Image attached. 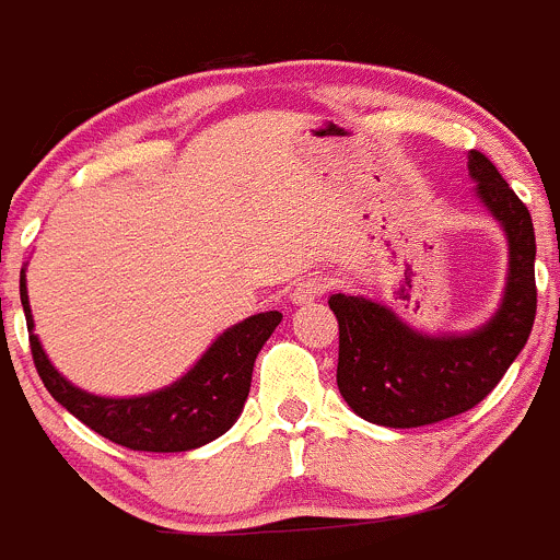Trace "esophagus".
<instances>
[{
    "label": "esophagus",
    "instance_id": "obj_1",
    "mask_svg": "<svg viewBox=\"0 0 560 560\" xmlns=\"http://www.w3.org/2000/svg\"><path fill=\"white\" fill-rule=\"evenodd\" d=\"M328 287H330L328 279H323V276H306V279H301L295 287H292V301L312 303L314 298L325 295Z\"/></svg>",
    "mask_w": 560,
    "mask_h": 560
}]
</instances>
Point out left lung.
I'll use <instances>...</instances> for the list:
<instances>
[{
    "label": "left lung",
    "instance_id": "obj_1",
    "mask_svg": "<svg viewBox=\"0 0 560 560\" xmlns=\"http://www.w3.org/2000/svg\"><path fill=\"white\" fill-rule=\"evenodd\" d=\"M468 172L509 241L506 292L495 317L470 334L427 336L383 303L341 292L328 301L339 319L336 385L372 424L410 430L470 410L501 383L534 328L536 237L528 208L479 150H470Z\"/></svg>",
    "mask_w": 560,
    "mask_h": 560
}]
</instances>
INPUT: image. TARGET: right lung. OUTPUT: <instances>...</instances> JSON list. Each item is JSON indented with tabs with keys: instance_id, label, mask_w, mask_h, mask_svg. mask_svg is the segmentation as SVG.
I'll list each match as a JSON object with an SVG mask.
<instances>
[{
	"instance_id": "right-lung-1",
	"label": "right lung",
	"mask_w": 560,
	"mask_h": 560,
	"mask_svg": "<svg viewBox=\"0 0 560 560\" xmlns=\"http://www.w3.org/2000/svg\"><path fill=\"white\" fill-rule=\"evenodd\" d=\"M21 306L30 328L32 361L48 394L106 441L133 452L159 454L191 452L221 438L235 424L252 388L254 361L276 325L281 323L279 312L254 314L226 328L199 358L197 366L183 374L177 383L144 396L108 399L75 388L51 366L32 330L35 323H32L24 270H21Z\"/></svg>"
}]
</instances>
